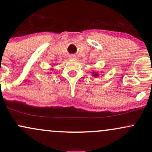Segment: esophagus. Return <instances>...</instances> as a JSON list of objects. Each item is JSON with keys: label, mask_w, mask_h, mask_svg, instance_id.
<instances>
[{"label": "esophagus", "mask_w": 152, "mask_h": 152, "mask_svg": "<svg viewBox=\"0 0 152 152\" xmlns=\"http://www.w3.org/2000/svg\"><path fill=\"white\" fill-rule=\"evenodd\" d=\"M70 58L74 59V58H76V56H74V55H72V56H70Z\"/></svg>", "instance_id": "34e87169"}]
</instances>
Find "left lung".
<instances>
[{
	"mask_svg": "<svg viewBox=\"0 0 152 152\" xmlns=\"http://www.w3.org/2000/svg\"><path fill=\"white\" fill-rule=\"evenodd\" d=\"M92 76H94V77H97V76H99V74H97V73H95V72H93V75Z\"/></svg>",
	"mask_w": 152,
	"mask_h": 152,
	"instance_id": "left-lung-1",
	"label": "left lung"
}]
</instances>
